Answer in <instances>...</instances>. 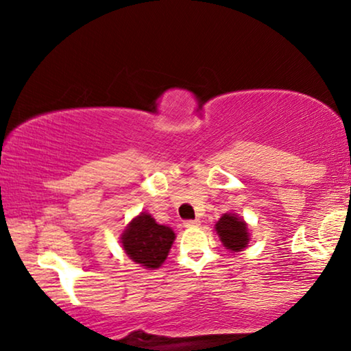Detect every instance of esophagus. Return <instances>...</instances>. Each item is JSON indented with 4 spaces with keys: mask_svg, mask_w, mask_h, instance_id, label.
<instances>
[{
    "mask_svg": "<svg viewBox=\"0 0 351 351\" xmlns=\"http://www.w3.org/2000/svg\"><path fill=\"white\" fill-rule=\"evenodd\" d=\"M199 225H201V220H198V219H195V220H186V222H185V227H186V228L199 227Z\"/></svg>",
    "mask_w": 351,
    "mask_h": 351,
    "instance_id": "1",
    "label": "esophagus"
}]
</instances>
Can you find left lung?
Returning a JSON list of instances; mask_svg holds the SVG:
<instances>
[{"label": "left lung", "instance_id": "1", "mask_svg": "<svg viewBox=\"0 0 351 351\" xmlns=\"http://www.w3.org/2000/svg\"><path fill=\"white\" fill-rule=\"evenodd\" d=\"M215 233L219 234V239L222 241L223 247H227L232 252H241L243 249L249 246L251 241V233L246 220L239 217L234 213H225L217 222H215Z\"/></svg>", "mask_w": 351, "mask_h": 351}]
</instances>
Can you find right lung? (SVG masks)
I'll list each match as a JSON object with an SVG mask.
<instances>
[{
    "label": "right lung",
    "instance_id": "1",
    "mask_svg": "<svg viewBox=\"0 0 351 351\" xmlns=\"http://www.w3.org/2000/svg\"><path fill=\"white\" fill-rule=\"evenodd\" d=\"M176 239L174 230L158 223L148 213H141L126 225L119 243L132 262L148 270L165 263Z\"/></svg>",
    "mask_w": 351,
    "mask_h": 351
}]
</instances>
